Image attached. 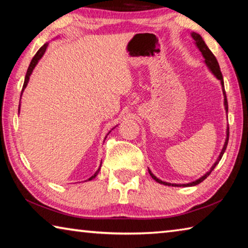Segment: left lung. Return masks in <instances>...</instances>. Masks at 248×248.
I'll list each match as a JSON object with an SVG mask.
<instances>
[{
	"label": "left lung",
	"instance_id": "8db88e82",
	"mask_svg": "<svg viewBox=\"0 0 248 248\" xmlns=\"http://www.w3.org/2000/svg\"><path fill=\"white\" fill-rule=\"evenodd\" d=\"M191 37H192V39L195 40V44H196L197 47H198V49L200 50V52L202 53V56H203V58H204V62H205V64H207V66L209 68V70L211 71L212 74L215 75V77L221 82L222 92H223V96H224V106H225L226 112H228L229 107H228V99H226V94H225V90H224L223 77H222V73H221L219 63H217V58L215 57V54H213L211 51H210V49L208 48V46L205 45V43H204L203 39H202V37H201V36L199 35V33L191 32ZM229 133H230V131H229V127H228V129H226V140H225V143H224V145H223V149H222V151H221L219 157H217L216 163L212 165V167H211V169H210V170L208 171V173L204 174V175L202 176V177H200L199 179L195 180V182H191V183H189V184H183V185H179V184H170V183L163 182V180L156 178V177H155V176L152 174V171H151V170H149L150 175L152 176V178L155 180V182H157V183H159V184H163V185H166V186H174V187H180V186H183V187L196 186V185H198V184H200L201 182H203V180H204L205 178H207L210 174H211V171H212L213 170H215V167H216L217 164H219L220 159L222 158V156H223V154H224L225 150H226V145H228V142H229Z\"/></svg>",
	"mask_w": 248,
	"mask_h": 248
}]
</instances>
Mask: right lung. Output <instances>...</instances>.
<instances>
[{"mask_svg":"<svg viewBox=\"0 0 248 248\" xmlns=\"http://www.w3.org/2000/svg\"><path fill=\"white\" fill-rule=\"evenodd\" d=\"M47 47H48V44H45V45L43 46V47H41V48L38 50V51H37V53L35 54V57L32 58L31 64H29V66H28L26 77H25V81H24V85H23V90H22V94H23L24 90L26 89V86H27V84H28V81H29V77H31V74L32 73V70L35 69V66L37 65V63H38V61L40 60L41 57L44 56V53L46 52V49H47ZM100 166H102V164H100ZM100 166H99V169L97 170V171H96V173H95L93 176H92V177L89 178V180H92L93 178H95L96 176H97L98 171H99V170H100Z\"/></svg>","mask_w":248,"mask_h":248,"instance_id":"obj_1","label":"right lung"}]
</instances>
